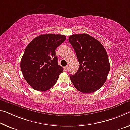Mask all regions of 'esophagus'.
Returning a JSON list of instances; mask_svg holds the SVG:
<instances>
[{
    "instance_id": "esophagus-1",
    "label": "esophagus",
    "mask_w": 130,
    "mask_h": 130,
    "mask_svg": "<svg viewBox=\"0 0 130 130\" xmlns=\"http://www.w3.org/2000/svg\"><path fill=\"white\" fill-rule=\"evenodd\" d=\"M68 67H69L68 65L66 66L65 67H64V70H65V71H68Z\"/></svg>"
}]
</instances>
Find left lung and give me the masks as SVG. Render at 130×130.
<instances>
[{
  "instance_id": "8db88e82",
  "label": "left lung",
  "mask_w": 130,
  "mask_h": 130,
  "mask_svg": "<svg viewBox=\"0 0 130 130\" xmlns=\"http://www.w3.org/2000/svg\"><path fill=\"white\" fill-rule=\"evenodd\" d=\"M69 42L75 50L79 68L70 79L75 87L84 94L96 91L104 85L110 71L105 49L98 40L89 35L74 34Z\"/></svg>"
}]
</instances>
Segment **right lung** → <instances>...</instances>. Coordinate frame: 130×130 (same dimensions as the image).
<instances>
[{
	"instance_id": "add662e5",
	"label": "right lung",
	"mask_w": 130,
	"mask_h": 130,
	"mask_svg": "<svg viewBox=\"0 0 130 130\" xmlns=\"http://www.w3.org/2000/svg\"><path fill=\"white\" fill-rule=\"evenodd\" d=\"M66 36L52 34L42 35L29 43L21 61L24 79L39 91H47L56 83L63 68L58 64L55 49Z\"/></svg>"
}]
</instances>
